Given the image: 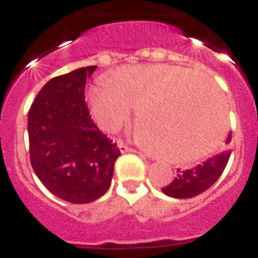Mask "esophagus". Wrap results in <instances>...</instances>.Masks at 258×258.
Wrapping results in <instances>:
<instances>
[{
  "label": "esophagus",
  "mask_w": 258,
  "mask_h": 258,
  "mask_svg": "<svg viewBox=\"0 0 258 258\" xmlns=\"http://www.w3.org/2000/svg\"><path fill=\"white\" fill-rule=\"evenodd\" d=\"M117 147H119L121 153H137V150H133L128 146H125L123 142H117Z\"/></svg>",
  "instance_id": "34e87169"
}]
</instances>
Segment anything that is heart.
I'll return each mask as SVG.
<instances>
[{"mask_svg": "<svg viewBox=\"0 0 258 258\" xmlns=\"http://www.w3.org/2000/svg\"><path fill=\"white\" fill-rule=\"evenodd\" d=\"M87 99L95 121L107 131L120 128L139 107L138 141L172 163L209 155L228 124L222 92L201 74L182 67H123L112 80L89 87Z\"/></svg>", "mask_w": 258, "mask_h": 258, "instance_id": "1", "label": "heart"}]
</instances>
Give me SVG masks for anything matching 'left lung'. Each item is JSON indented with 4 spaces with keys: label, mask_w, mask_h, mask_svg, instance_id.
<instances>
[{
    "label": "left lung",
    "mask_w": 258,
    "mask_h": 258,
    "mask_svg": "<svg viewBox=\"0 0 258 258\" xmlns=\"http://www.w3.org/2000/svg\"><path fill=\"white\" fill-rule=\"evenodd\" d=\"M230 141H232V134H229L226 145H229ZM229 158H230V150H224L192 169L184 171L178 170L179 174L176 175L175 179L162 188V191L172 198H192L201 192L206 191L220 178L228 165Z\"/></svg>",
    "instance_id": "left-lung-1"
}]
</instances>
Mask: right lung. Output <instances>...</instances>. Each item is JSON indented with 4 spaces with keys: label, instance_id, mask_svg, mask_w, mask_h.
I'll return each mask as SVG.
<instances>
[{
    "label": "right lung",
    "instance_id": "right-lung-1",
    "mask_svg": "<svg viewBox=\"0 0 258 258\" xmlns=\"http://www.w3.org/2000/svg\"><path fill=\"white\" fill-rule=\"evenodd\" d=\"M96 67L79 68L50 79L28 113L30 163L53 196L88 204L107 192L120 155L89 116L87 78Z\"/></svg>",
    "mask_w": 258,
    "mask_h": 258
}]
</instances>
